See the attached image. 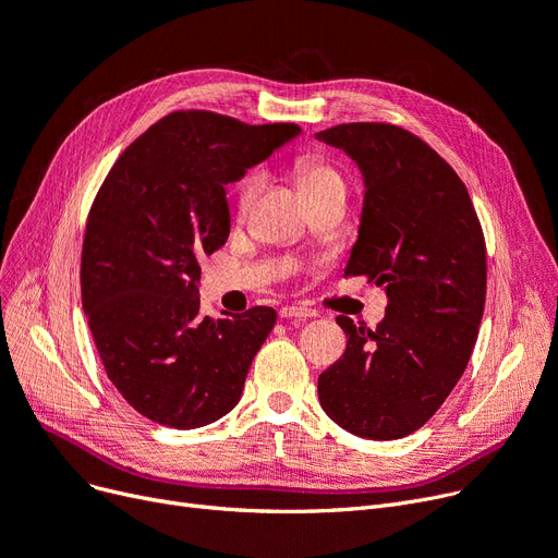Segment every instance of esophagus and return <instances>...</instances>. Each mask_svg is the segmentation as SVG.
<instances>
[{
  "instance_id": "esophagus-1",
  "label": "esophagus",
  "mask_w": 558,
  "mask_h": 558,
  "mask_svg": "<svg viewBox=\"0 0 558 558\" xmlns=\"http://www.w3.org/2000/svg\"><path fill=\"white\" fill-rule=\"evenodd\" d=\"M317 313L311 311V307H301V305H284L280 307V317L282 319H307V317H315Z\"/></svg>"
}]
</instances>
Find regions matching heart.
Returning a JSON list of instances; mask_svg holds the SVG:
<instances>
[{
    "label": "heart",
    "mask_w": 558,
    "mask_h": 558,
    "mask_svg": "<svg viewBox=\"0 0 558 558\" xmlns=\"http://www.w3.org/2000/svg\"><path fill=\"white\" fill-rule=\"evenodd\" d=\"M296 177L303 195H313L328 189H344L342 172L336 168L333 162H328L322 156H303L296 162ZM262 189V174L251 172L241 183L236 193V211L239 216H245L251 204L255 202L257 193Z\"/></svg>",
    "instance_id": "obj_1"
}]
</instances>
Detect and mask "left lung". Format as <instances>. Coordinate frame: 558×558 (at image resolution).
<instances>
[{"label":"left lung","instance_id":"obj_1","mask_svg":"<svg viewBox=\"0 0 558 558\" xmlns=\"http://www.w3.org/2000/svg\"><path fill=\"white\" fill-rule=\"evenodd\" d=\"M363 174L359 239L344 276L384 284L375 331L349 317L344 354L319 375L328 418L363 439L423 427L460 381L485 311L487 255L466 185L450 165L393 123L356 121L317 133Z\"/></svg>","mask_w":558,"mask_h":558}]
</instances>
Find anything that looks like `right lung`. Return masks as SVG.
Here are the masks:
<instances>
[{
  "label": "right lung",
  "mask_w": 558,
  "mask_h": 558,
  "mask_svg": "<svg viewBox=\"0 0 558 558\" xmlns=\"http://www.w3.org/2000/svg\"><path fill=\"white\" fill-rule=\"evenodd\" d=\"M181 110L126 147L102 181L82 243V307L110 381L158 425L195 429L236 407L278 319L274 307L199 315V259L230 236L225 185L299 135Z\"/></svg>",
  "instance_id": "right-lung-1"
}]
</instances>
